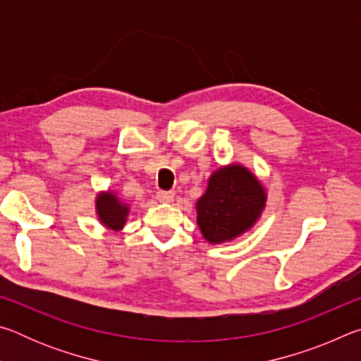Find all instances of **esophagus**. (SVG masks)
Instances as JSON below:
<instances>
[{"label":"esophagus","instance_id":"obj_1","mask_svg":"<svg viewBox=\"0 0 361 361\" xmlns=\"http://www.w3.org/2000/svg\"><path fill=\"white\" fill-rule=\"evenodd\" d=\"M173 199H175L173 191H159L157 192V200H159V202H162V204L173 202Z\"/></svg>","mask_w":361,"mask_h":361}]
</instances>
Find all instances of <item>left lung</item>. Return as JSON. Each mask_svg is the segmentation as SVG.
<instances>
[{
  "mask_svg": "<svg viewBox=\"0 0 361 361\" xmlns=\"http://www.w3.org/2000/svg\"><path fill=\"white\" fill-rule=\"evenodd\" d=\"M267 192L252 170L239 162L219 167L195 202L197 226L210 245L232 242L258 223Z\"/></svg>",
  "mask_w": 361,
  "mask_h": 361,
  "instance_id": "obj_1",
  "label": "left lung"
}]
</instances>
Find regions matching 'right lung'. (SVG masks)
<instances>
[{
	"label": "right lung",
	"instance_id": "add662e5",
	"mask_svg": "<svg viewBox=\"0 0 361 361\" xmlns=\"http://www.w3.org/2000/svg\"><path fill=\"white\" fill-rule=\"evenodd\" d=\"M95 213L102 226L113 232L124 229L130 213V204L122 200L111 189L97 192L95 197Z\"/></svg>",
	"mask_w": 361,
	"mask_h": 361
}]
</instances>
